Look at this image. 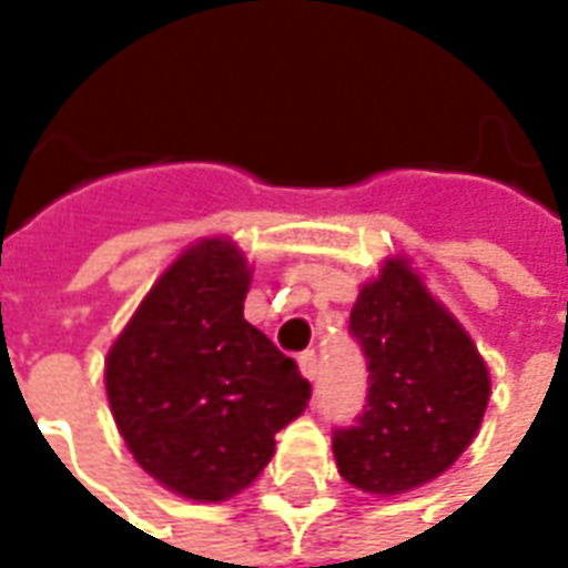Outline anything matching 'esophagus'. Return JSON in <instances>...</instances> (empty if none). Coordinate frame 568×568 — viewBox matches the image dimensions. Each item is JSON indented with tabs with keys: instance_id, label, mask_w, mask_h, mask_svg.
I'll use <instances>...</instances> for the list:
<instances>
[{
	"instance_id": "obj_1",
	"label": "esophagus",
	"mask_w": 568,
	"mask_h": 568,
	"mask_svg": "<svg viewBox=\"0 0 568 568\" xmlns=\"http://www.w3.org/2000/svg\"><path fill=\"white\" fill-rule=\"evenodd\" d=\"M297 365H301V374H304L307 381H316V374H320V358H316L313 349L301 353V356H297Z\"/></svg>"
}]
</instances>
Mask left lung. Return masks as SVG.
<instances>
[{
	"label": "left lung",
	"instance_id": "1",
	"mask_svg": "<svg viewBox=\"0 0 568 568\" xmlns=\"http://www.w3.org/2000/svg\"><path fill=\"white\" fill-rule=\"evenodd\" d=\"M349 334L365 353L371 386L356 426L334 428L341 477L377 496L428 484L480 428L489 402L484 358L402 258L386 261L358 292Z\"/></svg>",
	"mask_w": 568,
	"mask_h": 568
}]
</instances>
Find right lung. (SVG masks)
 <instances>
[{
    "label": "right lung",
    "mask_w": 568,
    "mask_h": 568,
    "mask_svg": "<svg viewBox=\"0 0 568 568\" xmlns=\"http://www.w3.org/2000/svg\"><path fill=\"white\" fill-rule=\"evenodd\" d=\"M248 271L231 240H200L154 283L105 358V393L133 459L185 499L224 501L271 463L304 414L295 358L243 320Z\"/></svg>",
    "instance_id": "add662e5"
}]
</instances>
